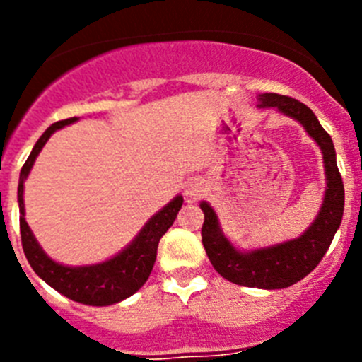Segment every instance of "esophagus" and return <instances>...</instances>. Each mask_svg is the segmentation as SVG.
<instances>
[{
    "instance_id": "esophagus-1",
    "label": "esophagus",
    "mask_w": 362,
    "mask_h": 362,
    "mask_svg": "<svg viewBox=\"0 0 362 362\" xmlns=\"http://www.w3.org/2000/svg\"><path fill=\"white\" fill-rule=\"evenodd\" d=\"M185 194H187V197H190V199L199 197L201 194H203V183H201V179H190V181L185 185Z\"/></svg>"
}]
</instances>
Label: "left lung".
Segmentation results:
<instances>
[{
  "instance_id": "8db88e82",
  "label": "left lung",
  "mask_w": 362,
  "mask_h": 362,
  "mask_svg": "<svg viewBox=\"0 0 362 362\" xmlns=\"http://www.w3.org/2000/svg\"><path fill=\"white\" fill-rule=\"evenodd\" d=\"M259 101V107H277L283 114L299 121L321 146L326 168V192L321 212L299 239L243 254L223 235L212 206L201 203L204 212L201 235L210 263L230 283L250 288L277 290L296 284L321 263L343 219L344 185L335 161L334 141L305 103L281 94H261Z\"/></svg>"
}]
</instances>
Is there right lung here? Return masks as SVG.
I'll use <instances>...</instances> for the list:
<instances>
[{"instance_id":"1","label":"right lung","mask_w":362,"mask_h":362,"mask_svg":"<svg viewBox=\"0 0 362 362\" xmlns=\"http://www.w3.org/2000/svg\"><path fill=\"white\" fill-rule=\"evenodd\" d=\"M74 121H76V117L50 124L49 129L45 130L43 136L37 139L30 156L25 161L23 168H21L18 187L19 214H21L19 216L21 245H23V252L27 255L32 270L36 272L45 283H49L54 290H57V292L63 293L69 299L83 303V305L108 306L130 297L146 283L150 272L153 268V263H156L159 239L165 235L166 230L174 225L179 209L183 204V197L177 196L174 201L166 204L161 212L156 214L146 223L145 228L139 232V235L134 239L132 245L129 248H124L119 255L112 257L110 261L94 264V267L79 268H70L54 263L52 259L47 257L45 252L41 250L36 238L32 235L30 228H28L27 221H25L23 181L28 175V172H30L34 161H36L40 150L47 143V139L57 129H63L65 124L74 123Z\"/></svg>"}]
</instances>
